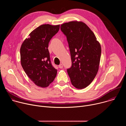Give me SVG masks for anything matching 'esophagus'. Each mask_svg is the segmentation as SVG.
Wrapping results in <instances>:
<instances>
[{
    "label": "esophagus",
    "mask_w": 126,
    "mask_h": 126,
    "mask_svg": "<svg viewBox=\"0 0 126 126\" xmlns=\"http://www.w3.org/2000/svg\"><path fill=\"white\" fill-rule=\"evenodd\" d=\"M58 67H59V68H60V69L63 68V65H62V64H60L58 66Z\"/></svg>",
    "instance_id": "1"
}]
</instances>
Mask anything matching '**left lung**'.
Masks as SVG:
<instances>
[{
	"instance_id": "obj_1",
	"label": "left lung",
	"mask_w": 126,
	"mask_h": 126,
	"mask_svg": "<svg viewBox=\"0 0 126 126\" xmlns=\"http://www.w3.org/2000/svg\"><path fill=\"white\" fill-rule=\"evenodd\" d=\"M70 49L72 66L67 69L71 82L77 89L87 87L99 70L101 47L93 32L82 21H72L61 25Z\"/></svg>"
}]
</instances>
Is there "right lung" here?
<instances>
[{"mask_svg":"<svg viewBox=\"0 0 126 126\" xmlns=\"http://www.w3.org/2000/svg\"><path fill=\"white\" fill-rule=\"evenodd\" d=\"M59 28V24L41 25L29 34L21 46V66L28 77L38 87H47L56 76L57 70L51 63L48 47Z\"/></svg>","mask_w":126,"mask_h":126,"instance_id":"add662e5","label":"right lung"}]
</instances>
